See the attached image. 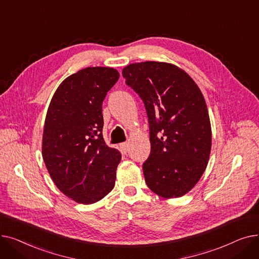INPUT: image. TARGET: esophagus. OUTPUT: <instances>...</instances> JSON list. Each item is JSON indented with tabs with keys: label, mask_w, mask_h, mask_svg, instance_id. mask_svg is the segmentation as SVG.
Masks as SVG:
<instances>
[{
	"label": "esophagus",
	"mask_w": 259,
	"mask_h": 259,
	"mask_svg": "<svg viewBox=\"0 0 259 259\" xmlns=\"http://www.w3.org/2000/svg\"><path fill=\"white\" fill-rule=\"evenodd\" d=\"M120 149L124 153H127L129 151V144L128 143H122L120 144Z\"/></svg>",
	"instance_id": "1"
}]
</instances>
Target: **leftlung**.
<instances>
[{"mask_svg": "<svg viewBox=\"0 0 259 259\" xmlns=\"http://www.w3.org/2000/svg\"><path fill=\"white\" fill-rule=\"evenodd\" d=\"M121 73L149 117L151 153L143 165L147 186L162 198L187 194L205 172L212 146L199 87L182 68L166 62L130 64Z\"/></svg>", "mask_w": 259, "mask_h": 259, "instance_id": "8db88e82", "label": "left lung"}]
</instances>
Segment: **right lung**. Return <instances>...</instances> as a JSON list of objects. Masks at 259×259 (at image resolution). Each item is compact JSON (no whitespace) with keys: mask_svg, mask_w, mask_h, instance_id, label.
I'll return each instance as SVG.
<instances>
[{"mask_svg":"<svg viewBox=\"0 0 259 259\" xmlns=\"http://www.w3.org/2000/svg\"><path fill=\"white\" fill-rule=\"evenodd\" d=\"M118 77L114 68H84L62 81L48 107L43 159L60 191L78 203L101 200L115 185L121 155L105 144L102 105Z\"/></svg>","mask_w":259,"mask_h":259,"instance_id":"right-lung-1","label":"right lung"}]
</instances>
